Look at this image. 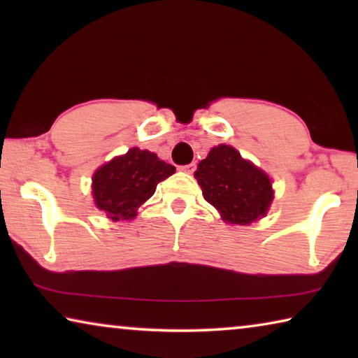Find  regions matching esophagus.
I'll use <instances>...</instances> for the list:
<instances>
[{"label":"esophagus","instance_id":"esophagus-1","mask_svg":"<svg viewBox=\"0 0 358 358\" xmlns=\"http://www.w3.org/2000/svg\"><path fill=\"white\" fill-rule=\"evenodd\" d=\"M196 169H197V166H196V162H191V164H186V166H181L180 167V171H183L185 173H194L196 172Z\"/></svg>","mask_w":358,"mask_h":358}]
</instances>
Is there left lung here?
Returning <instances> with one entry per match:
<instances>
[{
    "mask_svg": "<svg viewBox=\"0 0 358 358\" xmlns=\"http://www.w3.org/2000/svg\"><path fill=\"white\" fill-rule=\"evenodd\" d=\"M194 175L205 201L220 210L227 222L246 226L265 216L273 201L271 181L266 173L245 161L229 145L211 148Z\"/></svg>",
    "mask_w": 358,
    "mask_h": 358,
    "instance_id": "8db88e82",
    "label": "left lung"
}]
</instances>
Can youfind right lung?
<instances>
[{
    "mask_svg": "<svg viewBox=\"0 0 358 358\" xmlns=\"http://www.w3.org/2000/svg\"><path fill=\"white\" fill-rule=\"evenodd\" d=\"M173 172L172 164L159 161L151 151L131 148L93 175L96 207L112 221L132 220L137 208L153 196L156 185Z\"/></svg>",
    "mask_w": 358,
    "mask_h": 358,
    "instance_id": "obj_1",
    "label": "right lung"
}]
</instances>
